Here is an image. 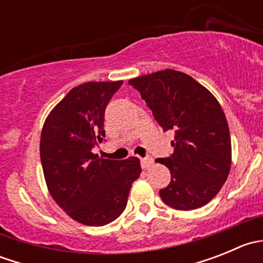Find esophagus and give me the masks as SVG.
I'll list each match as a JSON object with an SVG mask.
<instances>
[{"label":"esophagus","instance_id":"1","mask_svg":"<svg viewBox=\"0 0 263 263\" xmlns=\"http://www.w3.org/2000/svg\"><path fill=\"white\" fill-rule=\"evenodd\" d=\"M154 165V160L150 158V156H147V158H144L141 159V166L142 169H148L151 168V166Z\"/></svg>","mask_w":263,"mask_h":263}]
</instances>
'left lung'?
Segmentation results:
<instances>
[{
	"label": "left lung",
	"instance_id": "left-lung-1",
	"mask_svg": "<svg viewBox=\"0 0 263 263\" xmlns=\"http://www.w3.org/2000/svg\"><path fill=\"white\" fill-rule=\"evenodd\" d=\"M164 131L176 134L174 151L156 163L171 171L172 181L160 190L164 202L190 211L210 202L221 190L232 166L229 126L213 92L181 71H156L131 79Z\"/></svg>",
	"mask_w": 263,
	"mask_h": 263
}]
</instances>
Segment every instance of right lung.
<instances>
[{"mask_svg": "<svg viewBox=\"0 0 263 263\" xmlns=\"http://www.w3.org/2000/svg\"><path fill=\"white\" fill-rule=\"evenodd\" d=\"M123 81L75 86L49 112L41 135V160L50 196L71 219L103 227L126 209L140 159L99 158L91 148L104 137V112Z\"/></svg>", "mask_w": 263, "mask_h": 263, "instance_id": "obj_1", "label": "right lung"}]
</instances>
